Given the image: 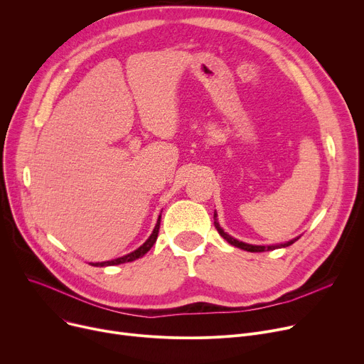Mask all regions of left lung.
I'll return each instance as SVG.
<instances>
[{"instance_id": "8db88e82", "label": "left lung", "mask_w": 364, "mask_h": 364, "mask_svg": "<svg viewBox=\"0 0 364 364\" xmlns=\"http://www.w3.org/2000/svg\"><path fill=\"white\" fill-rule=\"evenodd\" d=\"M213 225L218 231V234H220L227 243H230L231 246L234 247H238V249H243V250H247V252H264V250H274V249H281V247H287L289 245H293L294 241H297L300 238V235L291 238V240H285V241H279V243H272V245H263V243H256V241H247L246 238H240L238 235H234L231 234L230 231H227L220 220H218V213L215 210V215H213Z\"/></svg>"}]
</instances>
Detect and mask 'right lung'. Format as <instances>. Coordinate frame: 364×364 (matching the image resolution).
Here are the masks:
<instances>
[{
    "label": "right lung",
    "instance_id": "obj_1",
    "mask_svg": "<svg viewBox=\"0 0 364 364\" xmlns=\"http://www.w3.org/2000/svg\"><path fill=\"white\" fill-rule=\"evenodd\" d=\"M161 215H162V209L158 212V215L151 221V224L148 225V228L144 230V232L137 238V241H133V243H126V241H119L114 247L111 246L108 250H100V253L102 255L100 259H95V253H90V259L89 263L93 266H111V264H119V263H127V262H133L136 259L143 257L146 255L154 245L156 243V238L159 234V227H161ZM77 252V247H76ZM82 255H87L89 252Z\"/></svg>",
    "mask_w": 364,
    "mask_h": 364
}]
</instances>
